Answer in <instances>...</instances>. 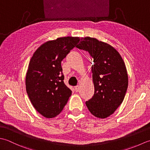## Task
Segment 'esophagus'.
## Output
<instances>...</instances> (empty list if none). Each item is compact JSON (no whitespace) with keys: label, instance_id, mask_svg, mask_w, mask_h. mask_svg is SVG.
<instances>
[{"label":"esophagus","instance_id":"esophagus-1","mask_svg":"<svg viewBox=\"0 0 150 150\" xmlns=\"http://www.w3.org/2000/svg\"><path fill=\"white\" fill-rule=\"evenodd\" d=\"M74 88H75L76 92H79V89H80V87H79V85H76V86L74 87Z\"/></svg>","mask_w":150,"mask_h":150}]
</instances>
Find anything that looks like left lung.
Here are the masks:
<instances>
[{
    "mask_svg": "<svg viewBox=\"0 0 150 150\" xmlns=\"http://www.w3.org/2000/svg\"><path fill=\"white\" fill-rule=\"evenodd\" d=\"M76 47L93 58L94 94L85 103L87 108L97 118L108 117L123 102L127 91L128 76L124 61L112 46L96 38H82Z\"/></svg>",
    "mask_w": 150,
    "mask_h": 150,
    "instance_id": "obj_1",
    "label": "left lung"
}]
</instances>
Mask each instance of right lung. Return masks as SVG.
I'll list each match as a JSON object with an SVG mask.
<instances>
[{
  "label": "right lung",
  "instance_id": "right-lung-1",
  "mask_svg": "<svg viewBox=\"0 0 150 150\" xmlns=\"http://www.w3.org/2000/svg\"><path fill=\"white\" fill-rule=\"evenodd\" d=\"M80 39L65 37L40 46L33 54L26 76V88L33 106L46 118L62 111L72 91L64 83L61 63Z\"/></svg>",
  "mask_w": 150,
  "mask_h": 150
}]
</instances>
